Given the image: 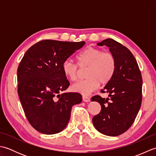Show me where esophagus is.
Listing matches in <instances>:
<instances>
[{
	"label": "esophagus",
	"mask_w": 156,
	"mask_h": 156,
	"mask_svg": "<svg viewBox=\"0 0 156 156\" xmlns=\"http://www.w3.org/2000/svg\"><path fill=\"white\" fill-rule=\"evenodd\" d=\"M82 101H83L84 102H90V98L87 97V96H82Z\"/></svg>",
	"instance_id": "34e87169"
}]
</instances>
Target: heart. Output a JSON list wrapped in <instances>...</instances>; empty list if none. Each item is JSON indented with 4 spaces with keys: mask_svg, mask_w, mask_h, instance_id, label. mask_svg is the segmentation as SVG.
Here are the masks:
<instances>
[{
    "mask_svg": "<svg viewBox=\"0 0 156 156\" xmlns=\"http://www.w3.org/2000/svg\"><path fill=\"white\" fill-rule=\"evenodd\" d=\"M77 60L80 67H88L86 74L87 79L73 84L72 90L84 95L95 90L100 82L106 84L110 82L117 66L113 54L94 47H88L82 51L77 55ZM62 71L70 81H75L78 78V66L70 59H66L63 63Z\"/></svg>",
    "mask_w": 156,
    "mask_h": 156,
    "instance_id": "obj_1",
    "label": "heart"
}]
</instances>
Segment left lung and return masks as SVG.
Returning a JSON list of instances; mask_svg holds the SVG:
<instances>
[{"label":"left lung","instance_id":"8db88e82","mask_svg":"<svg viewBox=\"0 0 156 156\" xmlns=\"http://www.w3.org/2000/svg\"><path fill=\"white\" fill-rule=\"evenodd\" d=\"M97 45H106L117 62L115 72L102 92L108 98L98 95L91 101L99 102L101 111L92 119L94 127L108 136L123 133L133 123L141 105L142 78L133 55L125 46L112 39H106Z\"/></svg>","mask_w":156,"mask_h":156}]
</instances>
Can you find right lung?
Wrapping results in <instances>:
<instances>
[{"label": "right lung", "instance_id": "1", "mask_svg": "<svg viewBox=\"0 0 156 156\" xmlns=\"http://www.w3.org/2000/svg\"><path fill=\"white\" fill-rule=\"evenodd\" d=\"M84 41L43 40L26 51L17 69L18 94L29 123L41 133L62 131L70 119L73 105L82 102L78 92H64L69 82L62 64Z\"/></svg>", "mask_w": 156, "mask_h": 156}]
</instances>
